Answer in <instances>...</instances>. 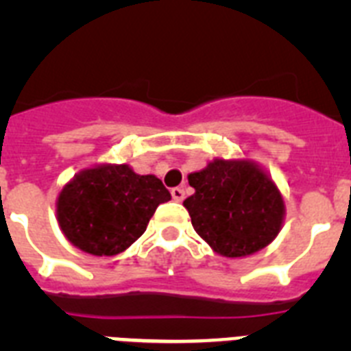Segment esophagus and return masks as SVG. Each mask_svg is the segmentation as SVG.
Instances as JSON below:
<instances>
[{
    "instance_id": "esophagus-1",
    "label": "esophagus",
    "mask_w": 351,
    "mask_h": 351,
    "mask_svg": "<svg viewBox=\"0 0 351 351\" xmlns=\"http://www.w3.org/2000/svg\"><path fill=\"white\" fill-rule=\"evenodd\" d=\"M170 193H172V198L176 202H182V200H184V190H182V188H172Z\"/></svg>"
}]
</instances>
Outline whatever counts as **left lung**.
Returning <instances> with one entry per match:
<instances>
[{"mask_svg":"<svg viewBox=\"0 0 351 351\" xmlns=\"http://www.w3.org/2000/svg\"><path fill=\"white\" fill-rule=\"evenodd\" d=\"M184 200L195 232L226 258L250 256L280 234L285 200L276 182L251 160L216 158L188 176Z\"/></svg>","mask_w":351,"mask_h":351,"instance_id":"1","label":"left lung"}]
</instances>
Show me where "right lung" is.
Wrapping results in <instances>:
<instances>
[{"label": "right lung", "instance_id": "right-lung-1", "mask_svg": "<svg viewBox=\"0 0 351 351\" xmlns=\"http://www.w3.org/2000/svg\"><path fill=\"white\" fill-rule=\"evenodd\" d=\"M170 193L156 176L135 173L126 163H101L79 172L60 191L56 214L75 247L95 256L119 255L147 228Z\"/></svg>", "mask_w": 351, "mask_h": 351}]
</instances>
